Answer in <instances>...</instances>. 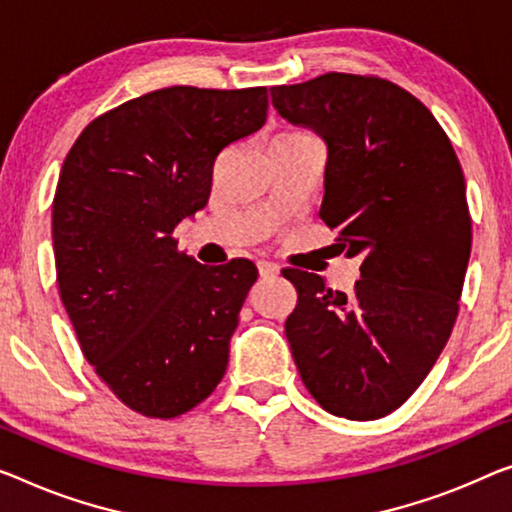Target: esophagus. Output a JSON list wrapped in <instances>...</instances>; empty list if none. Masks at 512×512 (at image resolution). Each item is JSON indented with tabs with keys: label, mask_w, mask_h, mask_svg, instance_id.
<instances>
[{
	"label": "esophagus",
	"mask_w": 512,
	"mask_h": 512,
	"mask_svg": "<svg viewBox=\"0 0 512 512\" xmlns=\"http://www.w3.org/2000/svg\"><path fill=\"white\" fill-rule=\"evenodd\" d=\"M257 269H259V276L262 278H276L280 276V266L273 264V262H257Z\"/></svg>",
	"instance_id": "34e87169"
}]
</instances>
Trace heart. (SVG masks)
Returning <instances> with one entry per match:
<instances>
[{
	"mask_svg": "<svg viewBox=\"0 0 512 512\" xmlns=\"http://www.w3.org/2000/svg\"><path fill=\"white\" fill-rule=\"evenodd\" d=\"M287 135H301V133H287Z\"/></svg>",
	"mask_w": 512,
	"mask_h": 512,
	"instance_id": "heart-1",
	"label": "heart"
}]
</instances>
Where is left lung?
Masks as SVG:
<instances>
[{
	"label": "left lung",
	"instance_id": "8db88e82",
	"mask_svg": "<svg viewBox=\"0 0 512 512\" xmlns=\"http://www.w3.org/2000/svg\"><path fill=\"white\" fill-rule=\"evenodd\" d=\"M287 121L329 147L319 218L361 257L354 292L285 269V322L308 393L333 416L375 421L423 384L460 310L471 216L455 149L432 112L379 75L326 73L271 89Z\"/></svg>",
	"mask_w": 512,
	"mask_h": 512
}]
</instances>
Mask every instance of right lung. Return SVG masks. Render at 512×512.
I'll use <instances>...</instances> for the list:
<instances>
[{
	"mask_svg": "<svg viewBox=\"0 0 512 512\" xmlns=\"http://www.w3.org/2000/svg\"><path fill=\"white\" fill-rule=\"evenodd\" d=\"M266 87H167L96 117L52 202L61 303L96 375L128 409L177 418L216 391L250 259L207 266L172 232L207 207L220 151L259 131Z\"/></svg>",
	"mask_w": 512,
	"mask_h": 512,
	"instance_id": "right-lung-1",
	"label": "right lung"
}]
</instances>
